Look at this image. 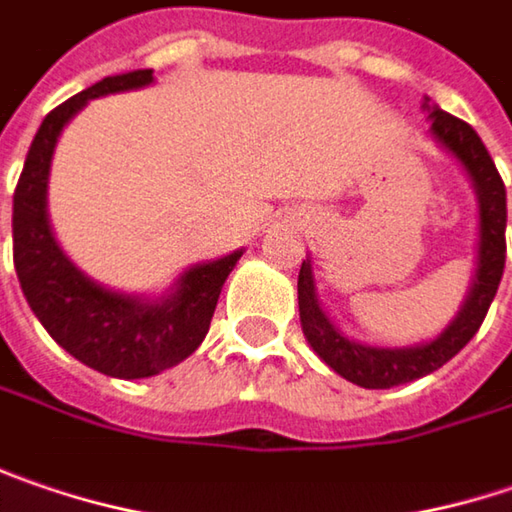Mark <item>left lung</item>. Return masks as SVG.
Wrapping results in <instances>:
<instances>
[{
    "label": "left lung",
    "mask_w": 512,
    "mask_h": 512,
    "mask_svg": "<svg viewBox=\"0 0 512 512\" xmlns=\"http://www.w3.org/2000/svg\"><path fill=\"white\" fill-rule=\"evenodd\" d=\"M429 112V136L437 147H443L458 165L464 167L475 199H478V255H475V275L466 292L458 316L452 318L435 339L408 347H379L362 345L356 339H347L345 333L333 324L318 304L316 275H313V257L301 263L298 272V313L301 330L316 356L333 368L347 382L359 388H394L403 382H414L420 376L443 368L461 347L478 333L481 321L487 316L496 289L504 275V228H507V191L498 176L496 165L484 147L478 133L449 112H443L429 98L423 101Z\"/></svg>",
    "instance_id": "obj_1"
}]
</instances>
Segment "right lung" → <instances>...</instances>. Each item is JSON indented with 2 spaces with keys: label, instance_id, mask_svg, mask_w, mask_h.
<instances>
[{
  "label": "right lung",
  "instance_id": "obj_1",
  "mask_svg": "<svg viewBox=\"0 0 512 512\" xmlns=\"http://www.w3.org/2000/svg\"><path fill=\"white\" fill-rule=\"evenodd\" d=\"M153 83V69L112 75L51 109L28 147L14 191V266L22 295L48 336L77 362L118 379L156 376L202 345L220 289L243 257L188 266L162 295H127L92 281L66 255L48 220V173L57 138L92 98Z\"/></svg>",
  "mask_w": 512,
  "mask_h": 512
}]
</instances>
